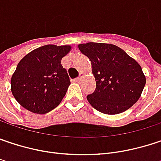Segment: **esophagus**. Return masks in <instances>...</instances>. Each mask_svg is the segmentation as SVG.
<instances>
[{"mask_svg": "<svg viewBox=\"0 0 161 161\" xmlns=\"http://www.w3.org/2000/svg\"><path fill=\"white\" fill-rule=\"evenodd\" d=\"M82 78H83V74H80V75H79V76H78L77 78H75V81H77V82H78V81H81Z\"/></svg>", "mask_w": 161, "mask_h": 161, "instance_id": "esophagus-1", "label": "esophagus"}]
</instances>
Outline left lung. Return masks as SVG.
<instances>
[{
	"label": "left lung",
	"mask_w": 161,
	"mask_h": 161,
	"mask_svg": "<svg viewBox=\"0 0 161 161\" xmlns=\"http://www.w3.org/2000/svg\"><path fill=\"white\" fill-rule=\"evenodd\" d=\"M92 64L97 86L86 98L97 111L116 115L130 108L141 96L146 77L135 59L117 45L86 43L78 45Z\"/></svg>",
	"instance_id": "left-lung-1"
}]
</instances>
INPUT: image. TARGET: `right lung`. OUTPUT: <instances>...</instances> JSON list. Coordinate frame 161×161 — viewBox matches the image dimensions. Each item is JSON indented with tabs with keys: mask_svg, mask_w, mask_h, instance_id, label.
Masks as SVG:
<instances>
[{
	"mask_svg": "<svg viewBox=\"0 0 161 161\" xmlns=\"http://www.w3.org/2000/svg\"><path fill=\"white\" fill-rule=\"evenodd\" d=\"M70 50V45L47 44L19 62L11 79V90L22 107L42 115L61 103L70 85L61 60Z\"/></svg>",
	"mask_w": 161,
	"mask_h": 161,
	"instance_id": "obj_1",
	"label": "right lung"
}]
</instances>
